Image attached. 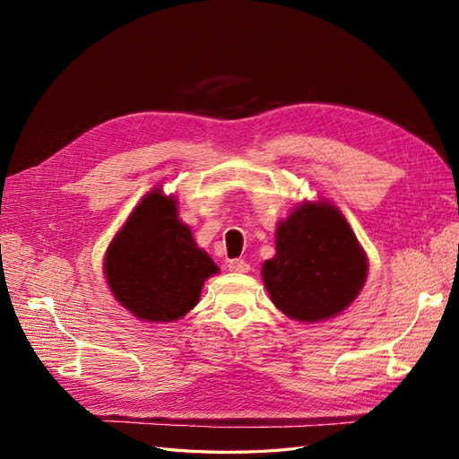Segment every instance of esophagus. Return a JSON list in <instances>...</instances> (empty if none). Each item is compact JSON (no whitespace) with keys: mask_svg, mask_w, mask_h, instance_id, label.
<instances>
[{"mask_svg":"<svg viewBox=\"0 0 459 459\" xmlns=\"http://www.w3.org/2000/svg\"><path fill=\"white\" fill-rule=\"evenodd\" d=\"M228 268H230V272H235V273H247L248 264L243 258H235V260H230Z\"/></svg>","mask_w":459,"mask_h":459,"instance_id":"34e87169","label":"esophagus"}]
</instances>
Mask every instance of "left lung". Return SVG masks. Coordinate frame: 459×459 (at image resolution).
<instances>
[{"mask_svg": "<svg viewBox=\"0 0 459 459\" xmlns=\"http://www.w3.org/2000/svg\"><path fill=\"white\" fill-rule=\"evenodd\" d=\"M368 277V256L349 221L327 201H304L275 230V256L262 266L272 302L316 324L349 308Z\"/></svg>", "mask_w": 459, "mask_h": 459, "instance_id": "obj_1", "label": "left lung"}]
</instances>
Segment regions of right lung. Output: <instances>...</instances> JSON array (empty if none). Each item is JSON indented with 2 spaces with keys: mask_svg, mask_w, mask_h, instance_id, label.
Listing matches in <instances>:
<instances>
[{
  "mask_svg": "<svg viewBox=\"0 0 459 459\" xmlns=\"http://www.w3.org/2000/svg\"><path fill=\"white\" fill-rule=\"evenodd\" d=\"M174 195L157 187L142 199L110 241L103 270L110 293L137 319L166 324L199 302L218 266L178 218Z\"/></svg>",
  "mask_w": 459,
  "mask_h": 459,
  "instance_id": "right-lung-1",
  "label": "right lung"
}]
</instances>
